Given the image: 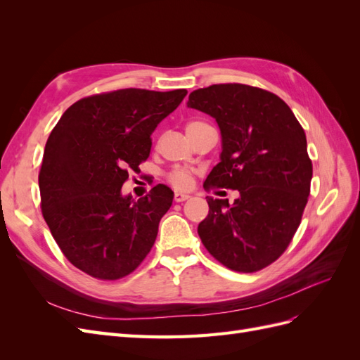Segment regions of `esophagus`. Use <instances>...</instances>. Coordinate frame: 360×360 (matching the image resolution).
<instances>
[{
  "label": "esophagus",
  "instance_id": "34e87169",
  "mask_svg": "<svg viewBox=\"0 0 360 360\" xmlns=\"http://www.w3.org/2000/svg\"><path fill=\"white\" fill-rule=\"evenodd\" d=\"M186 200H189V195L188 193H181V192L174 193V201H176V202H183V201H186Z\"/></svg>",
  "mask_w": 360,
  "mask_h": 360
}]
</instances>
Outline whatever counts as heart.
<instances>
[{"instance_id":"1","label":"heart","mask_w":360,"mask_h":360,"mask_svg":"<svg viewBox=\"0 0 360 360\" xmlns=\"http://www.w3.org/2000/svg\"><path fill=\"white\" fill-rule=\"evenodd\" d=\"M200 123L201 122H191L188 124V127L195 126V124H200ZM167 181L171 184L172 188H176L179 191H186V189H189L192 186V183H193V171L189 169V168L177 167V168L171 169L167 174Z\"/></svg>"}]
</instances>
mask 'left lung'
<instances>
[{"label":"left lung","instance_id":"left-lung-1","mask_svg":"<svg viewBox=\"0 0 360 360\" xmlns=\"http://www.w3.org/2000/svg\"><path fill=\"white\" fill-rule=\"evenodd\" d=\"M188 106L216 118L222 134L204 189L240 193L231 205L205 197L200 238L225 267L254 274L285 252L300 225L312 179L307 135L290 106L258 86L214 84L192 91Z\"/></svg>","mask_w":360,"mask_h":360}]
</instances>
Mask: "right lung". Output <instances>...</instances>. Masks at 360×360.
I'll use <instances>...</instances> for the list:
<instances>
[{
    "instance_id": "add662e5",
    "label": "right lung",
    "mask_w": 360,
    "mask_h": 360,
    "mask_svg": "<svg viewBox=\"0 0 360 360\" xmlns=\"http://www.w3.org/2000/svg\"><path fill=\"white\" fill-rule=\"evenodd\" d=\"M186 90L123 89L75 102L52 129L39 172L41 214L70 263L101 281L132 274L156 240L172 204L158 184L122 197L130 172L150 156L151 134Z\"/></svg>"
}]
</instances>
